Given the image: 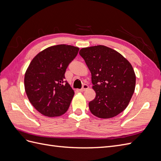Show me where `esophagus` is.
<instances>
[{
	"label": "esophagus",
	"instance_id": "1",
	"mask_svg": "<svg viewBox=\"0 0 161 161\" xmlns=\"http://www.w3.org/2000/svg\"><path fill=\"white\" fill-rule=\"evenodd\" d=\"M88 88H89V85H86V84H84L83 86H82V89H80L79 91L80 92H83V91H85V90H86Z\"/></svg>",
	"mask_w": 161,
	"mask_h": 161
}]
</instances>
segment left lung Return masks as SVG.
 <instances>
[{
	"mask_svg": "<svg viewBox=\"0 0 161 161\" xmlns=\"http://www.w3.org/2000/svg\"><path fill=\"white\" fill-rule=\"evenodd\" d=\"M79 54L91 71L96 92L89 103L91 112L103 119L118 115L127 108L135 90L136 75L131 64L105 46L82 48Z\"/></svg>",
	"mask_w": 161,
	"mask_h": 161,
	"instance_id": "left-lung-1",
	"label": "left lung"
}]
</instances>
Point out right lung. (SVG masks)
I'll return each instance as SVG.
<instances>
[{
	"instance_id": "1",
	"label": "right lung",
	"mask_w": 161,
	"mask_h": 161,
	"mask_svg": "<svg viewBox=\"0 0 161 161\" xmlns=\"http://www.w3.org/2000/svg\"><path fill=\"white\" fill-rule=\"evenodd\" d=\"M79 48L60 44L46 48L29 65L24 84L29 100L37 111L47 117L60 116L69 109L75 92L65 72Z\"/></svg>"
}]
</instances>
